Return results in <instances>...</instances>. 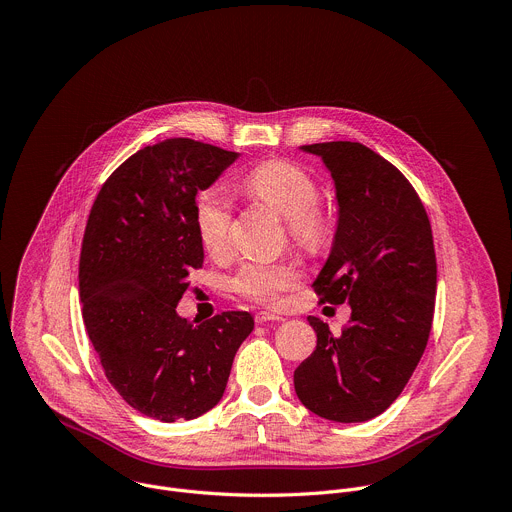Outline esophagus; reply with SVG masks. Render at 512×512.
<instances>
[{
  "label": "esophagus",
  "mask_w": 512,
  "mask_h": 512,
  "mask_svg": "<svg viewBox=\"0 0 512 512\" xmlns=\"http://www.w3.org/2000/svg\"><path fill=\"white\" fill-rule=\"evenodd\" d=\"M255 321H257V323H267V321H283V317H281V315H277V313H271V311H259V313L255 315Z\"/></svg>",
  "instance_id": "34e87169"
}]
</instances>
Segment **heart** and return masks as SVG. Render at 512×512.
I'll return each instance as SVG.
<instances>
[{
    "instance_id": "1",
    "label": "heart",
    "mask_w": 512,
    "mask_h": 512,
    "mask_svg": "<svg viewBox=\"0 0 512 512\" xmlns=\"http://www.w3.org/2000/svg\"><path fill=\"white\" fill-rule=\"evenodd\" d=\"M245 189L289 221V231L303 243H317L323 237V221L313 211L319 189L301 166L287 160H269L253 168ZM233 203L225 187L215 185L197 197L195 227L203 247L211 255H223L231 245ZM301 271L293 261H247L235 273L233 289L253 301L277 305L283 293L293 289Z\"/></svg>"
}]
</instances>
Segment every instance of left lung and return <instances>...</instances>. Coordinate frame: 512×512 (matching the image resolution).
<instances>
[{
  "instance_id": "8db88e82",
  "label": "left lung",
  "mask_w": 512,
  "mask_h": 512,
  "mask_svg": "<svg viewBox=\"0 0 512 512\" xmlns=\"http://www.w3.org/2000/svg\"><path fill=\"white\" fill-rule=\"evenodd\" d=\"M333 179L337 225L313 289L321 303H350L342 335L319 317L313 354L293 372L295 394L333 422H366L390 408L414 374L432 329L436 255L428 215L412 185L360 142L299 146Z\"/></svg>"
}]
</instances>
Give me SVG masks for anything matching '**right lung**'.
<instances>
[{"label": "right lung", "mask_w": 512, "mask_h": 512, "mask_svg": "<svg viewBox=\"0 0 512 512\" xmlns=\"http://www.w3.org/2000/svg\"><path fill=\"white\" fill-rule=\"evenodd\" d=\"M237 158L193 138L144 146L110 175L86 223L78 281L88 337L114 390L160 422L215 408L253 331L247 311L199 325L177 313L205 259L195 199Z\"/></svg>", "instance_id": "1"}]
</instances>
